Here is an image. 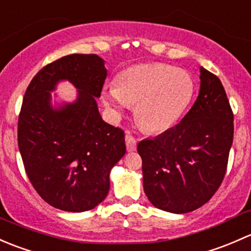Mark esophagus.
Wrapping results in <instances>:
<instances>
[{"label":"esophagus","mask_w":251,"mask_h":251,"mask_svg":"<svg viewBox=\"0 0 251 251\" xmlns=\"http://www.w3.org/2000/svg\"><path fill=\"white\" fill-rule=\"evenodd\" d=\"M126 151L133 152L136 150V140L130 133L126 134Z\"/></svg>","instance_id":"esophagus-1"}]
</instances>
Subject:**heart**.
Masks as SVG:
<instances>
[{"label":"heart","mask_w":251,"mask_h":251,"mask_svg":"<svg viewBox=\"0 0 251 251\" xmlns=\"http://www.w3.org/2000/svg\"><path fill=\"white\" fill-rule=\"evenodd\" d=\"M195 83L190 74L164 64H143L121 72L117 87L105 88L102 101L115 116L135 105V118L145 130L169 129L191 102Z\"/></svg>","instance_id":"b5f03b06"}]
</instances>
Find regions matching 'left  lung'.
<instances>
[{
	"label": "left lung",
	"instance_id": "obj_1",
	"mask_svg": "<svg viewBox=\"0 0 251 251\" xmlns=\"http://www.w3.org/2000/svg\"><path fill=\"white\" fill-rule=\"evenodd\" d=\"M200 78V94L181 122L138 144L145 193L169 213H190L213 197L233 141V113L221 81L202 66Z\"/></svg>",
	"mask_w": 251,
	"mask_h": 251
}]
</instances>
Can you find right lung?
Segmentation results:
<instances>
[{
    "instance_id": "obj_1",
    "label": "right lung",
    "mask_w": 251,
    "mask_h": 251,
    "mask_svg": "<svg viewBox=\"0 0 251 251\" xmlns=\"http://www.w3.org/2000/svg\"><path fill=\"white\" fill-rule=\"evenodd\" d=\"M95 54H71L48 64L30 82L18 121V145L33 188L56 209L82 213L110 190V172L126 153L125 131L98 110L107 70ZM61 80L77 89L72 103L52 106Z\"/></svg>"
}]
</instances>
